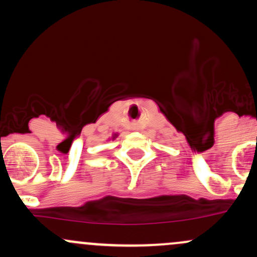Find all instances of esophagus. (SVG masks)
<instances>
[{
    "label": "esophagus",
    "mask_w": 257,
    "mask_h": 257,
    "mask_svg": "<svg viewBox=\"0 0 257 257\" xmlns=\"http://www.w3.org/2000/svg\"><path fill=\"white\" fill-rule=\"evenodd\" d=\"M134 129H135V131H139V126H135Z\"/></svg>",
    "instance_id": "1"
}]
</instances>
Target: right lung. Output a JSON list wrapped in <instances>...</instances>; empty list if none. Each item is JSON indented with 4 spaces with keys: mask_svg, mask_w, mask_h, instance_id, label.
<instances>
[{
    "mask_svg": "<svg viewBox=\"0 0 257 257\" xmlns=\"http://www.w3.org/2000/svg\"><path fill=\"white\" fill-rule=\"evenodd\" d=\"M114 138H117V134H114V135H113V139H114Z\"/></svg>",
    "mask_w": 257,
    "mask_h": 257,
    "instance_id": "1",
    "label": "right lung"
}]
</instances>
